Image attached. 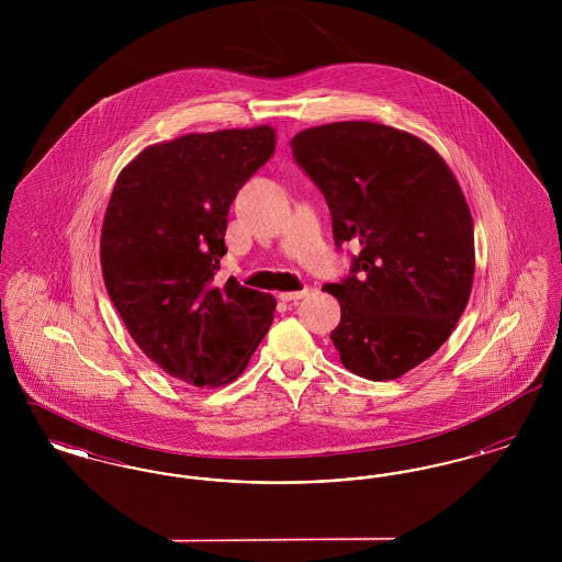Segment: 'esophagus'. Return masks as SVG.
I'll return each instance as SVG.
<instances>
[{
  "label": "esophagus",
  "instance_id": "34e87169",
  "mask_svg": "<svg viewBox=\"0 0 562 562\" xmlns=\"http://www.w3.org/2000/svg\"><path fill=\"white\" fill-rule=\"evenodd\" d=\"M310 294V289L305 286V289H301V291H291V293H280V301H299V299H303V296H307Z\"/></svg>",
  "mask_w": 562,
  "mask_h": 562
}]
</instances>
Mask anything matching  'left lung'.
I'll use <instances>...</instances> for the list:
<instances>
[{"label":"left lung","instance_id":"1","mask_svg":"<svg viewBox=\"0 0 562 562\" xmlns=\"http://www.w3.org/2000/svg\"><path fill=\"white\" fill-rule=\"evenodd\" d=\"M294 160L321 188L335 244L360 246L330 333L341 364L398 379L451 337L474 282V221L440 154L376 122H333L294 134Z\"/></svg>","mask_w":562,"mask_h":562}]
</instances>
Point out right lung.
<instances>
[{"instance_id": "1", "label": "right lung", "mask_w": 562, "mask_h": 562, "mask_svg": "<svg viewBox=\"0 0 562 562\" xmlns=\"http://www.w3.org/2000/svg\"><path fill=\"white\" fill-rule=\"evenodd\" d=\"M273 151L271 126L183 134L145 147L109 198V296L143 353L195 387L238 379L273 321L271 294L214 278L229 206Z\"/></svg>"}]
</instances>
